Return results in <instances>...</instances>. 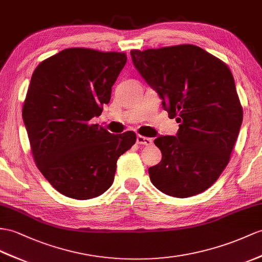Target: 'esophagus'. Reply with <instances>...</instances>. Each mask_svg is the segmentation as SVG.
Returning <instances> with one entry per match:
<instances>
[{"mask_svg":"<svg viewBox=\"0 0 262 262\" xmlns=\"http://www.w3.org/2000/svg\"><path fill=\"white\" fill-rule=\"evenodd\" d=\"M152 139L146 138L143 136H138L137 137V143L140 145H151L152 144Z\"/></svg>","mask_w":262,"mask_h":262,"instance_id":"obj_1","label":"esophagus"}]
</instances>
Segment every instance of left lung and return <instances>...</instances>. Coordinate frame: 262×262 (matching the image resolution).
<instances>
[{
    "label": "left lung",
    "mask_w": 262,
    "mask_h": 262,
    "mask_svg": "<svg viewBox=\"0 0 262 262\" xmlns=\"http://www.w3.org/2000/svg\"><path fill=\"white\" fill-rule=\"evenodd\" d=\"M130 54L169 118L179 123L176 137L155 140L162 160L149 168L151 182L176 198L203 192L229 163L244 118L230 69L192 44Z\"/></svg>",
    "instance_id": "left-lung-1"
}]
</instances>
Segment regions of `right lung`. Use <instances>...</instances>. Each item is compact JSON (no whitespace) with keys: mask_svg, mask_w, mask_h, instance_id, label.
Returning <instances> with one entry per match:
<instances>
[{"mask_svg":"<svg viewBox=\"0 0 262 262\" xmlns=\"http://www.w3.org/2000/svg\"><path fill=\"white\" fill-rule=\"evenodd\" d=\"M125 53L71 48L42 61L32 74L22 117L36 167L66 196L101 195L117 161L136 143L135 132L112 135L91 124L111 99Z\"/></svg>","mask_w":262,"mask_h":262,"instance_id":"add662e5","label":"right lung"}]
</instances>
